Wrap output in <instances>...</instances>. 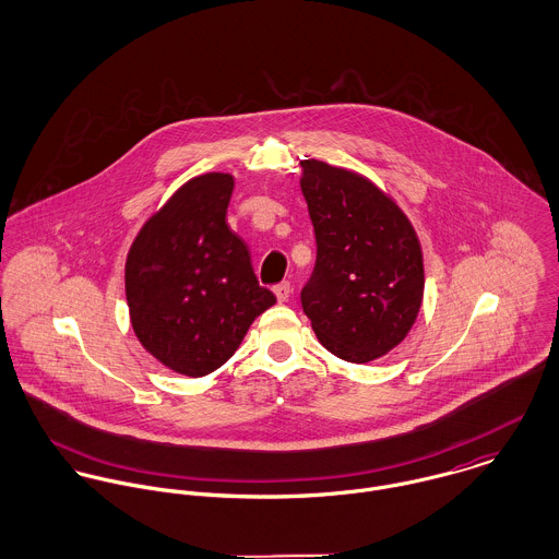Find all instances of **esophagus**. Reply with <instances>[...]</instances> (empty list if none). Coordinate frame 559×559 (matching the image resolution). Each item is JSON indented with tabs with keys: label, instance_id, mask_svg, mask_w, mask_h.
I'll list each match as a JSON object with an SVG mask.
<instances>
[{
	"label": "esophagus",
	"instance_id": "1",
	"mask_svg": "<svg viewBox=\"0 0 559 559\" xmlns=\"http://www.w3.org/2000/svg\"><path fill=\"white\" fill-rule=\"evenodd\" d=\"M273 293H275L277 301L284 304V301H288V297H290V293H293V286H290V282H282V284L273 286Z\"/></svg>",
	"mask_w": 559,
	"mask_h": 559
}]
</instances>
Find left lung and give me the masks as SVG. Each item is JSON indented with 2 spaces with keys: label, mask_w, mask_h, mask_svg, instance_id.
Returning a JSON list of instances; mask_svg holds the SVG:
<instances>
[{
  "label": "left lung",
  "mask_w": 559,
  "mask_h": 559,
  "mask_svg": "<svg viewBox=\"0 0 559 559\" xmlns=\"http://www.w3.org/2000/svg\"><path fill=\"white\" fill-rule=\"evenodd\" d=\"M301 191L317 235V264L301 306L320 344L368 364L406 337L424 297L417 235L399 204L366 176L301 160Z\"/></svg>",
  "instance_id": "left-lung-1"
}]
</instances>
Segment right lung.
I'll return each instance as SVG.
<instances>
[{"instance_id": "right-lung-1", "label": "right lung", "mask_w": 559, "mask_h": 559, "mask_svg": "<svg viewBox=\"0 0 559 559\" xmlns=\"http://www.w3.org/2000/svg\"><path fill=\"white\" fill-rule=\"evenodd\" d=\"M235 178L187 180L133 240L124 288L142 346L169 370L204 377L239 348L249 324L275 304L255 280L249 249L226 224Z\"/></svg>"}]
</instances>
